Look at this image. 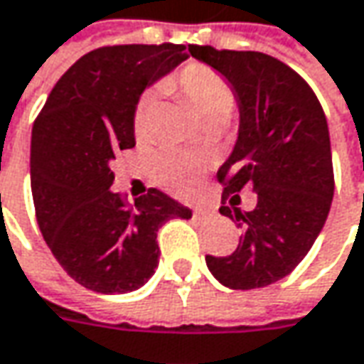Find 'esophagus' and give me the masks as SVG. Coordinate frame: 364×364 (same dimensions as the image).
<instances>
[{"mask_svg": "<svg viewBox=\"0 0 364 364\" xmlns=\"http://www.w3.org/2000/svg\"><path fill=\"white\" fill-rule=\"evenodd\" d=\"M192 215L196 217V219H200V217H207V215H210L209 209H194L192 210Z\"/></svg>", "mask_w": 364, "mask_h": 364, "instance_id": "34e87169", "label": "esophagus"}]
</instances>
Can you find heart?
<instances>
[{"mask_svg":"<svg viewBox=\"0 0 364 364\" xmlns=\"http://www.w3.org/2000/svg\"><path fill=\"white\" fill-rule=\"evenodd\" d=\"M161 90L184 100L205 120H223L233 108V90L229 82L213 67L205 63L182 65L176 73L161 82ZM151 98H139L133 110V133L136 139L145 136L151 120ZM209 170V159L203 155L166 149L154 159L155 182L176 196H191L198 188L203 173Z\"/></svg>","mask_w":364,"mask_h":364,"instance_id":"b5f03b06","label":"heart"}]
</instances>
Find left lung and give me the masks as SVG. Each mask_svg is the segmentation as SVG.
Wrapping results in <instances>:
<instances>
[{
  "label": "left lung",
  "mask_w": 364,
  "mask_h": 364,
  "mask_svg": "<svg viewBox=\"0 0 364 364\" xmlns=\"http://www.w3.org/2000/svg\"><path fill=\"white\" fill-rule=\"evenodd\" d=\"M217 69L240 102V135L219 168L223 205L256 192L252 210L219 213L242 229L229 256H207L213 277L229 289H258L284 279L319 235L334 196V168L323 108L309 83L279 59L256 50L188 46Z\"/></svg>",
  "instance_id": "obj_1"
}]
</instances>
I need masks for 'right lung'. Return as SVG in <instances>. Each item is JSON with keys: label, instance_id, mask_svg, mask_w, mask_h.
Listing matches in <instances>:
<instances>
[{"label": "right lung", "instance_id": "1", "mask_svg": "<svg viewBox=\"0 0 364 364\" xmlns=\"http://www.w3.org/2000/svg\"><path fill=\"white\" fill-rule=\"evenodd\" d=\"M186 46L90 50L50 90L32 127L30 184L41 233L57 262L96 293H129L159 264L157 229L192 210L149 188L131 205L110 191L114 154L135 147L141 92L186 59Z\"/></svg>", "mask_w": 364, "mask_h": 364}]
</instances>
